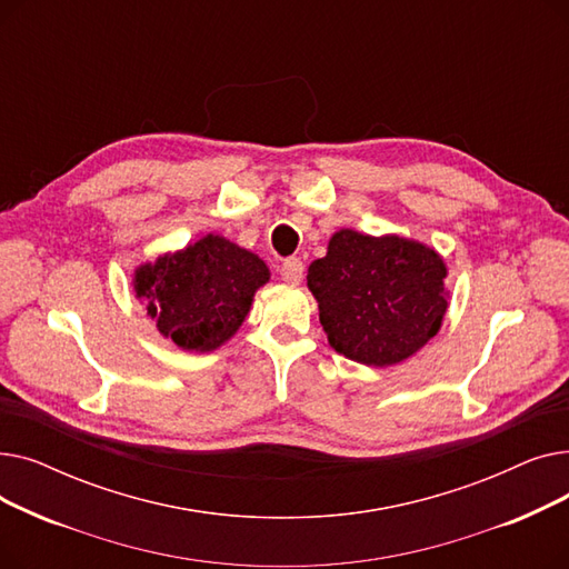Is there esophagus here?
I'll return each instance as SVG.
<instances>
[{"instance_id": "1", "label": "esophagus", "mask_w": 569, "mask_h": 569, "mask_svg": "<svg viewBox=\"0 0 569 569\" xmlns=\"http://www.w3.org/2000/svg\"><path fill=\"white\" fill-rule=\"evenodd\" d=\"M302 277H305V262H302L300 258H288V260H283V264H281V279H283L286 283L297 286V283L302 281Z\"/></svg>"}]
</instances>
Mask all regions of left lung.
<instances>
[{
    "label": "left lung",
    "mask_w": 569,
    "mask_h": 569,
    "mask_svg": "<svg viewBox=\"0 0 569 569\" xmlns=\"http://www.w3.org/2000/svg\"><path fill=\"white\" fill-rule=\"evenodd\" d=\"M442 258L410 239L339 230L307 283L332 348L348 360L390 367L420 350L447 311Z\"/></svg>",
    "instance_id": "8db88e82"
}]
</instances>
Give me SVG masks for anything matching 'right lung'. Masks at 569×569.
<instances>
[{
    "label": "right lung",
    "instance_id": "obj_1",
    "mask_svg": "<svg viewBox=\"0 0 569 569\" xmlns=\"http://www.w3.org/2000/svg\"><path fill=\"white\" fill-rule=\"evenodd\" d=\"M269 279L267 264L223 237L163 256L136 272V292L159 332L184 350H214L244 322L253 292Z\"/></svg>",
    "mask_w": 569,
    "mask_h": 569
}]
</instances>
